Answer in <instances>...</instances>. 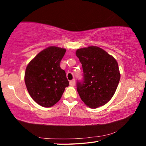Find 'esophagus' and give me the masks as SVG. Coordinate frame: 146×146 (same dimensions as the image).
Wrapping results in <instances>:
<instances>
[{
    "label": "esophagus",
    "instance_id": "esophagus-1",
    "mask_svg": "<svg viewBox=\"0 0 146 146\" xmlns=\"http://www.w3.org/2000/svg\"><path fill=\"white\" fill-rule=\"evenodd\" d=\"M75 80H71V81H70V85L71 86H74L75 85Z\"/></svg>",
    "mask_w": 146,
    "mask_h": 146
}]
</instances>
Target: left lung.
Here are the masks:
<instances>
[{"instance_id":"1","label":"left lung","mask_w":146,"mask_h":146,"mask_svg":"<svg viewBox=\"0 0 146 146\" xmlns=\"http://www.w3.org/2000/svg\"><path fill=\"white\" fill-rule=\"evenodd\" d=\"M76 54L84 72L82 81L77 82L80 98L90 108L105 105L113 98L120 81L117 60L96 46L79 48Z\"/></svg>"}]
</instances>
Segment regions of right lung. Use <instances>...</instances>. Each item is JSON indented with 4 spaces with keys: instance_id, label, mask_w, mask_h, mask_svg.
Returning a JSON list of instances; mask_svg holds the SVG:
<instances>
[{
    "instance_id": "right-lung-1",
    "label": "right lung",
    "mask_w": 146,
    "mask_h": 146,
    "mask_svg": "<svg viewBox=\"0 0 146 146\" xmlns=\"http://www.w3.org/2000/svg\"><path fill=\"white\" fill-rule=\"evenodd\" d=\"M66 49L48 47L38 53L26 67L25 84L29 95L44 107L53 106L60 100L69 82L60 66Z\"/></svg>"
}]
</instances>
